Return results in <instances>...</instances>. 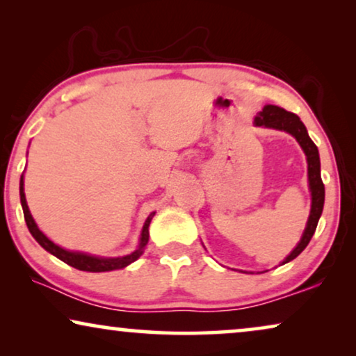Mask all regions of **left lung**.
Segmentation results:
<instances>
[{
  "label": "left lung",
  "instance_id": "left-lung-1",
  "mask_svg": "<svg viewBox=\"0 0 356 356\" xmlns=\"http://www.w3.org/2000/svg\"><path fill=\"white\" fill-rule=\"evenodd\" d=\"M256 126H266V128H274L280 131H286V133L293 136V138L298 140V144L303 149L306 155V160H308V181H309V191H311V212L308 223H306L305 233L301 236V240L293 251L290 252L289 256L285 257L282 264H286V262L293 261L296 256L300 254L301 251L308 246V243L313 238L316 227H318L319 217L323 213L324 207V183L321 179V162H319V152L316 144L311 140L308 136V131H306L305 124L301 123V120L295 113H290L280 106L275 105H266L259 115L254 118Z\"/></svg>",
  "mask_w": 356,
  "mask_h": 356
}]
</instances>
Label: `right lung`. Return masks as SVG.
<instances>
[{"label": "right lung", "mask_w": 356, "mask_h": 356, "mask_svg": "<svg viewBox=\"0 0 356 356\" xmlns=\"http://www.w3.org/2000/svg\"><path fill=\"white\" fill-rule=\"evenodd\" d=\"M19 194H21V204H22V211H24V218H26L27 228L29 232L32 233V236L35 238L38 245H40L43 250H47L50 254L56 256L58 259H61L66 264H70L71 267L79 270H86V272H108V270H116V269H123V267L129 266L131 262H134L136 259H139L143 256V252L147 246L149 241V225L152 217L155 216V212L150 213L145 220L144 227H143V233H140V240H139V246L131 252L128 256H121V257H100V256H92V254H86V252H79V251H67L65 248L58 246L53 243L51 240L43 235V233L38 230L35 220H33L31 211H29L27 201H26V194H24V177H21V184H19Z\"/></svg>", "instance_id": "add662e5"}]
</instances>
